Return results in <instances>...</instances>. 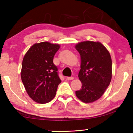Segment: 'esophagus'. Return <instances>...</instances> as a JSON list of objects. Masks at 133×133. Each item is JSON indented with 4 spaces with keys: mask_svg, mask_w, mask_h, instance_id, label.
<instances>
[{
    "mask_svg": "<svg viewBox=\"0 0 133 133\" xmlns=\"http://www.w3.org/2000/svg\"><path fill=\"white\" fill-rule=\"evenodd\" d=\"M66 79L68 80H71L74 79V77H67Z\"/></svg>",
    "mask_w": 133,
    "mask_h": 133,
    "instance_id": "obj_1",
    "label": "esophagus"
}]
</instances>
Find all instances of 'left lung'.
<instances>
[{
    "label": "left lung",
    "mask_w": 133,
    "mask_h": 133,
    "mask_svg": "<svg viewBox=\"0 0 133 133\" xmlns=\"http://www.w3.org/2000/svg\"><path fill=\"white\" fill-rule=\"evenodd\" d=\"M75 47L80 55L78 77L82 84L76 95L83 103H92L103 95L111 82L110 55L99 42H81Z\"/></svg>",
    "instance_id": "1"
}]
</instances>
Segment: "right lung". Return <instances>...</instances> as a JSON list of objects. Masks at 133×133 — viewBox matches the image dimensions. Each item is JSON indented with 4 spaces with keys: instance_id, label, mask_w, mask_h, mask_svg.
Returning a JSON list of instances; mask_svg holds the SVG:
<instances>
[{
    "instance_id": "obj_1",
    "label": "right lung",
    "mask_w": 133,
    "mask_h": 133,
    "mask_svg": "<svg viewBox=\"0 0 133 133\" xmlns=\"http://www.w3.org/2000/svg\"><path fill=\"white\" fill-rule=\"evenodd\" d=\"M60 48L57 44L42 42L34 44L24 55L21 78L29 96L38 103L51 101L61 80L53 63Z\"/></svg>"
}]
</instances>
